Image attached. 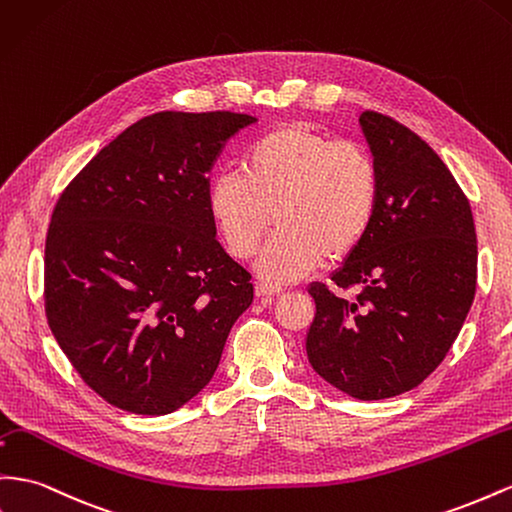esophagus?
<instances>
[{"instance_id": "obj_1", "label": "esophagus", "mask_w": 512, "mask_h": 512, "mask_svg": "<svg viewBox=\"0 0 512 512\" xmlns=\"http://www.w3.org/2000/svg\"><path fill=\"white\" fill-rule=\"evenodd\" d=\"M280 293H282V288H278V286H271L267 282H256V297H260V299H273Z\"/></svg>"}]
</instances>
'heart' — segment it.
<instances>
[{"label": "heart", "mask_w": 512, "mask_h": 512, "mask_svg": "<svg viewBox=\"0 0 512 512\" xmlns=\"http://www.w3.org/2000/svg\"><path fill=\"white\" fill-rule=\"evenodd\" d=\"M379 196V165L366 146L290 122L247 146L243 172L213 176L206 209L237 260L256 254L275 215L280 232L256 271L269 284H288L319 269L327 256L353 254L375 224Z\"/></svg>", "instance_id": "1"}]
</instances>
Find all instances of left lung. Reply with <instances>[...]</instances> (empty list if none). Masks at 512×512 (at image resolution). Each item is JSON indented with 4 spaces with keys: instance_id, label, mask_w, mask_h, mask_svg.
<instances>
[{
    "instance_id": "obj_1",
    "label": "left lung",
    "mask_w": 512,
    "mask_h": 512,
    "mask_svg": "<svg viewBox=\"0 0 512 512\" xmlns=\"http://www.w3.org/2000/svg\"><path fill=\"white\" fill-rule=\"evenodd\" d=\"M381 174L370 232L331 275L314 282L306 351L312 368L359 400L409 392L444 362L476 295L472 206L446 163L405 124L362 112Z\"/></svg>"
}]
</instances>
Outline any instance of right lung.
I'll list each match as a JSON object with an SVG mask.
<instances>
[{
	"mask_svg": "<svg viewBox=\"0 0 512 512\" xmlns=\"http://www.w3.org/2000/svg\"><path fill=\"white\" fill-rule=\"evenodd\" d=\"M232 112H159L99 150L55 204L45 312L64 355L118 409L165 416L215 375L252 275L215 239L209 174Z\"/></svg>",
	"mask_w": 512,
	"mask_h": 512,
	"instance_id": "right-lung-1",
	"label": "right lung"
}]
</instances>
